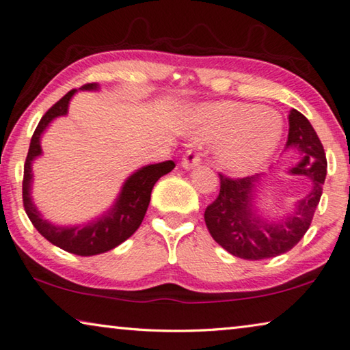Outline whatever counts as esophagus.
Masks as SVG:
<instances>
[{
  "mask_svg": "<svg viewBox=\"0 0 350 350\" xmlns=\"http://www.w3.org/2000/svg\"><path fill=\"white\" fill-rule=\"evenodd\" d=\"M181 165L186 170L196 169V167H198V165H200V157H198V153L193 152V150H189V152H186L185 157H183Z\"/></svg>",
  "mask_w": 350,
  "mask_h": 350,
  "instance_id": "obj_1",
  "label": "esophagus"
}]
</instances>
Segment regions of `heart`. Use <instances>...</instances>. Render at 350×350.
I'll return each instance as SVG.
<instances>
[{
	"label": "heart",
	"mask_w": 350,
	"mask_h": 350,
	"mask_svg": "<svg viewBox=\"0 0 350 350\" xmlns=\"http://www.w3.org/2000/svg\"><path fill=\"white\" fill-rule=\"evenodd\" d=\"M193 134L217 142V164L233 175L252 174L275 153L283 136V122L275 111L243 101H217L192 114Z\"/></svg>",
	"instance_id": "heart-1"
}]
</instances>
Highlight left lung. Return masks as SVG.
I'll list each match as a JSON object with an SVG mask.
<instances>
[{
	"mask_svg": "<svg viewBox=\"0 0 350 350\" xmlns=\"http://www.w3.org/2000/svg\"><path fill=\"white\" fill-rule=\"evenodd\" d=\"M289 134L284 150L295 153V163L286 174L306 176L311 181L306 196L294 202L289 213L267 216L260 206V192L266 174L231 180L220 175V192L205 211V222L213 239L233 256L266 260L286 254L310 228L322 196L327 175L324 147L314 128L299 111H289Z\"/></svg>",
	"mask_w": 350,
	"mask_h": 350,
	"instance_id": "8db88e82",
	"label": "left lung"
}]
</instances>
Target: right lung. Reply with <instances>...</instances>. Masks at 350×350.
I'll list each match as a JSON object with an SVG mask.
<instances>
[{
  "mask_svg": "<svg viewBox=\"0 0 350 350\" xmlns=\"http://www.w3.org/2000/svg\"><path fill=\"white\" fill-rule=\"evenodd\" d=\"M78 90L98 92L100 84H85ZM78 90H70L55 106H51L45 112V116L42 117L34 134H32L28 157H26L25 163L23 205L32 225L53 245L79 256H92L116 249L117 245L126 241L139 228L145 213H147L153 186L157 185L161 176L169 174L175 167V164L174 161H164V163L148 164L134 170L123 181L114 203L106 211L88 220V222L57 225L45 219L39 211V208L36 206L34 200H32V181H34L32 163L44 153L42 152V136H44V133L48 130L53 120L68 114L70 100L73 98V95Z\"/></svg>",
  "mask_w": 350,
  "mask_h": 350,
  "instance_id": "1",
  "label": "right lung"
}]
</instances>
